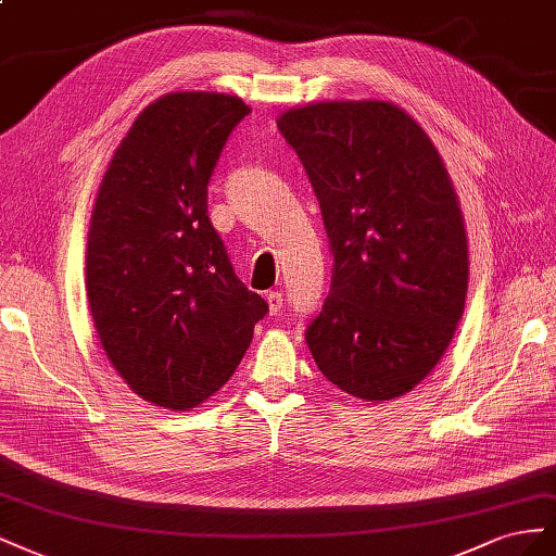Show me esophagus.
Segmentation results:
<instances>
[{
    "label": "esophagus",
    "instance_id": "34e87169",
    "mask_svg": "<svg viewBox=\"0 0 556 556\" xmlns=\"http://www.w3.org/2000/svg\"><path fill=\"white\" fill-rule=\"evenodd\" d=\"M265 300H267V307L273 314H279L281 307H283V295L279 291H269L265 293Z\"/></svg>",
    "mask_w": 556,
    "mask_h": 556
}]
</instances>
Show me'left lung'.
I'll list each match as a JSON object with an SVG mask.
<instances>
[{"label":"left lung","mask_w":556,"mask_h":556,"mask_svg":"<svg viewBox=\"0 0 556 556\" xmlns=\"http://www.w3.org/2000/svg\"><path fill=\"white\" fill-rule=\"evenodd\" d=\"M277 125L309 174L332 251L309 352L354 399H401L433 372L466 307L468 237L450 172L393 102H309Z\"/></svg>","instance_id":"8db88e82"}]
</instances>
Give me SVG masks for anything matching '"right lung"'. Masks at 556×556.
<instances>
[{
    "label": "right lung",
    "instance_id": "obj_1",
    "mask_svg": "<svg viewBox=\"0 0 556 556\" xmlns=\"http://www.w3.org/2000/svg\"><path fill=\"white\" fill-rule=\"evenodd\" d=\"M249 111L226 92L163 94L121 139L92 204V324L125 384L157 407L190 409L214 395L267 312L207 216L214 165Z\"/></svg>",
    "mask_w": 556,
    "mask_h": 556
}]
</instances>
